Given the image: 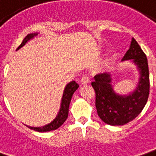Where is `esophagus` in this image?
Here are the masks:
<instances>
[{"label":"esophagus","mask_w":156,"mask_h":156,"mask_svg":"<svg viewBox=\"0 0 156 156\" xmlns=\"http://www.w3.org/2000/svg\"><path fill=\"white\" fill-rule=\"evenodd\" d=\"M89 82H90V79H89V78L87 76H83L81 78V83H82L83 85H85L87 83H89Z\"/></svg>","instance_id":"obj_1"}]
</instances>
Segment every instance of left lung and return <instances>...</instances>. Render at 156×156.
<instances>
[{
	"label": "left lung",
	"mask_w": 156,
	"mask_h": 156,
	"mask_svg": "<svg viewBox=\"0 0 156 156\" xmlns=\"http://www.w3.org/2000/svg\"><path fill=\"white\" fill-rule=\"evenodd\" d=\"M131 60L139 72L136 89L128 95H119L112 85V75L104 73L96 75L91 83L96 92V108L100 119L110 126H123L131 122L142 112L149 94V74L147 57L136 41L132 38L131 46L122 61Z\"/></svg>",
	"instance_id": "8db88e82"
}]
</instances>
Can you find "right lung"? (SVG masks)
I'll return each instance as SVG.
<instances>
[{
  "label": "right lung",
  "mask_w": 156,
  "mask_h": 156,
  "mask_svg": "<svg viewBox=\"0 0 156 156\" xmlns=\"http://www.w3.org/2000/svg\"><path fill=\"white\" fill-rule=\"evenodd\" d=\"M37 35L38 33L28 34L25 37V39L23 40V42L20 44V47L18 48V49H20V48L23 47L26 42H29L30 40H31L32 38H34ZM78 88V84L75 81H72V82L68 83L66 85L64 92H63V96H62V99H61V103H60L59 113L56 115V117L53 121H51L48 125H45V126L41 127H32L29 126H27L29 127L30 129H31V130L39 131V132H46V131H54V130H56L60 126H61L63 125V123L66 121V119L68 117L70 102H71L73 93L77 90Z\"/></svg>",
  "instance_id": "1"
}]
</instances>
